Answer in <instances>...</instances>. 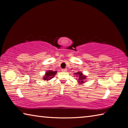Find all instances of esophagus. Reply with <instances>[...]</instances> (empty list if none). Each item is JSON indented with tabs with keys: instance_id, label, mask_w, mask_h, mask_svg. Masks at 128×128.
Wrapping results in <instances>:
<instances>
[{
	"instance_id": "34e87169",
	"label": "esophagus",
	"mask_w": 128,
	"mask_h": 128,
	"mask_svg": "<svg viewBox=\"0 0 128 128\" xmlns=\"http://www.w3.org/2000/svg\"><path fill=\"white\" fill-rule=\"evenodd\" d=\"M62 72H66V69H62Z\"/></svg>"
}]
</instances>
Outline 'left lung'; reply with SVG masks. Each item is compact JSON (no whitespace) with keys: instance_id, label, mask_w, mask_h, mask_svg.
I'll use <instances>...</instances> for the list:
<instances>
[{"instance_id":"obj_1","label":"left lung","mask_w":128,"mask_h":128,"mask_svg":"<svg viewBox=\"0 0 128 128\" xmlns=\"http://www.w3.org/2000/svg\"><path fill=\"white\" fill-rule=\"evenodd\" d=\"M74 74H75L74 76H76L77 77L76 80H77L78 83V84H79V85H82V84L85 83L86 77H87L84 74L81 72H76L74 73Z\"/></svg>"}]
</instances>
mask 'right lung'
Returning <instances> with one entry per match:
<instances>
[{"label":"right lung","instance_id":"1","mask_svg":"<svg viewBox=\"0 0 128 128\" xmlns=\"http://www.w3.org/2000/svg\"><path fill=\"white\" fill-rule=\"evenodd\" d=\"M57 71H52L51 70H48L45 73L44 76H43V80H44V81H48L49 80H51L53 77L56 75Z\"/></svg>","mask_w":128,"mask_h":128}]
</instances>
